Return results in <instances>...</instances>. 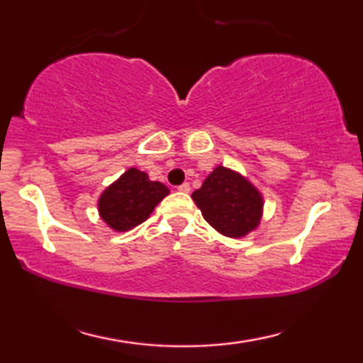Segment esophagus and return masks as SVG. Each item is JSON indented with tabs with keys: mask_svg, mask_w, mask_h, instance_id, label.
<instances>
[{
	"mask_svg": "<svg viewBox=\"0 0 363 363\" xmlns=\"http://www.w3.org/2000/svg\"><path fill=\"white\" fill-rule=\"evenodd\" d=\"M177 190H179V192H184V194H189L190 192V184L184 182V184H181V186H177Z\"/></svg>",
	"mask_w": 363,
	"mask_h": 363,
	"instance_id": "esophagus-1",
	"label": "esophagus"
}]
</instances>
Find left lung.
Instances as JSON below:
<instances>
[{"label": "left lung", "instance_id": "1", "mask_svg": "<svg viewBox=\"0 0 363 363\" xmlns=\"http://www.w3.org/2000/svg\"><path fill=\"white\" fill-rule=\"evenodd\" d=\"M192 199L206 223L223 235L243 237L259 224L261 194L245 177L224 167L214 169Z\"/></svg>", "mask_w": 363, "mask_h": 363}]
</instances>
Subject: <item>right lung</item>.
I'll return each mask as SVG.
<instances>
[{
  "mask_svg": "<svg viewBox=\"0 0 363 363\" xmlns=\"http://www.w3.org/2000/svg\"><path fill=\"white\" fill-rule=\"evenodd\" d=\"M168 194V187L162 182H153L144 171L130 168L118 181L104 190L99 213L112 229L123 232L144 223Z\"/></svg>",
  "mask_w": 363,
  "mask_h": 363,
  "instance_id": "right-lung-1",
  "label": "right lung"
}]
</instances>
